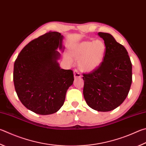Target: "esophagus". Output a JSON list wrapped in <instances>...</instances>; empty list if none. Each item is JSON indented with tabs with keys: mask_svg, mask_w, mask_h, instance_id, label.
I'll return each instance as SVG.
<instances>
[{
	"mask_svg": "<svg viewBox=\"0 0 146 146\" xmlns=\"http://www.w3.org/2000/svg\"><path fill=\"white\" fill-rule=\"evenodd\" d=\"M73 74H74V77H75V78L77 79V78H80L82 77V75L80 73V72L77 70H74V72H73Z\"/></svg>",
	"mask_w": 146,
	"mask_h": 146,
	"instance_id": "esophagus-1",
	"label": "esophagus"
}]
</instances>
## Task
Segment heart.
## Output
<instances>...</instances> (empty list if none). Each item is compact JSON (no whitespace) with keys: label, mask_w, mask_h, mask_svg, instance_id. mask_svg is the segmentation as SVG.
Masks as SVG:
<instances>
[{"label":"heart","mask_w":146,"mask_h":146,"mask_svg":"<svg viewBox=\"0 0 146 146\" xmlns=\"http://www.w3.org/2000/svg\"><path fill=\"white\" fill-rule=\"evenodd\" d=\"M106 44L101 39L81 41L70 47V56L78 60V67L86 73L96 70L104 60Z\"/></svg>","instance_id":"1"}]
</instances>
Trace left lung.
Masks as SVG:
<instances>
[{"instance_id":"left-lung-1","label":"left lung","mask_w":146,"mask_h":146,"mask_svg":"<svg viewBox=\"0 0 146 146\" xmlns=\"http://www.w3.org/2000/svg\"><path fill=\"white\" fill-rule=\"evenodd\" d=\"M104 40L106 52L100 68L84 74V99L89 107L99 112L118 107L126 98L132 82V65L125 48L110 34L98 33Z\"/></svg>"}]
</instances>
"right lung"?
I'll return each mask as SVG.
<instances>
[{
	"instance_id": "1",
	"label": "right lung",
	"mask_w": 146,
	"mask_h": 146,
	"mask_svg": "<svg viewBox=\"0 0 146 146\" xmlns=\"http://www.w3.org/2000/svg\"><path fill=\"white\" fill-rule=\"evenodd\" d=\"M64 36L49 32L29 43L14 64L13 82L22 104L36 113L57 112L74 81L73 72L60 68L58 60L64 52Z\"/></svg>"
}]
</instances>
